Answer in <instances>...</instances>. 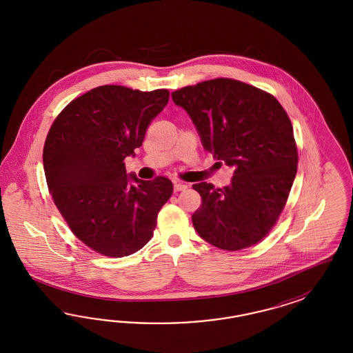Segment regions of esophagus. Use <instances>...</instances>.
<instances>
[{"label":"esophagus","mask_w":353,"mask_h":353,"mask_svg":"<svg viewBox=\"0 0 353 353\" xmlns=\"http://www.w3.org/2000/svg\"><path fill=\"white\" fill-rule=\"evenodd\" d=\"M188 186L185 185V183H182V182H174V186H173V190L174 192H182V190H185Z\"/></svg>","instance_id":"34e87169"}]
</instances>
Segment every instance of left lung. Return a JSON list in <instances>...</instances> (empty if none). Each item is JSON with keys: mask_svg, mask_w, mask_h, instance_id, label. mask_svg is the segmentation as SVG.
Segmentation results:
<instances>
[{"mask_svg": "<svg viewBox=\"0 0 353 353\" xmlns=\"http://www.w3.org/2000/svg\"><path fill=\"white\" fill-rule=\"evenodd\" d=\"M204 149L234 167L223 189L198 182L202 204L192 216L198 234L217 248L259 243L277 223L298 170V148L288 112L274 97L234 79H214L174 90Z\"/></svg>", "mask_w": 353, "mask_h": 353, "instance_id": "1", "label": "left lung"}]
</instances>
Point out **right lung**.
I'll list each match as a JSON object with an SVG mask.
<instances>
[{
  "label": "right lung",
  "instance_id": "obj_1",
  "mask_svg": "<svg viewBox=\"0 0 353 353\" xmlns=\"http://www.w3.org/2000/svg\"><path fill=\"white\" fill-rule=\"evenodd\" d=\"M168 99L167 89L98 86L71 101L49 129L43 161L54 204L71 232L103 256H128L145 246L171 198V180H139L124 163Z\"/></svg>",
  "mask_w": 353,
  "mask_h": 353
}]
</instances>
